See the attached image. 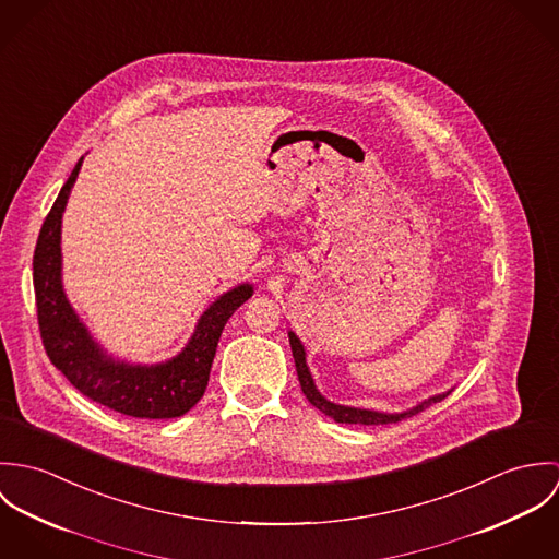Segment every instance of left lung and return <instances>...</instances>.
Masks as SVG:
<instances>
[{"label":"left lung","mask_w":559,"mask_h":559,"mask_svg":"<svg viewBox=\"0 0 559 559\" xmlns=\"http://www.w3.org/2000/svg\"><path fill=\"white\" fill-rule=\"evenodd\" d=\"M288 337H290V348H293V357H295V366H297V377H299V383H301V390H304L306 399L310 400L324 415L333 417L337 424H361V426L396 424V421L404 419V417L417 415L419 411L428 408L435 402H441V400L450 394V392H445V394L424 400V402H419L417 406H413V408H408L404 413H381V411H370V408H355V406L333 404V402H329L324 396H320V392L317 390V385H314V379H312L310 368L306 364V350H304L301 340L293 331H288Z\"/></svg>","instance_id":"8db88e82"}]
</instances>
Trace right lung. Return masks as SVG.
<instances>
[{"mask_svg": "<svg viewBox=\"0 0 559 559\" xmlns=\"http://www.w3.org/2000/svg\"><path fill=\"white\" fill-rule=\"evenodd\" d=\"M81 160L45 217L34 249V295L43 346L51 364L85 399L131 417H180L204 396L222 331L253 288L240 284L224 293L200 317L187 346L165 364L131 366L109 357L78 319L62 288V213Z\"/></svg>", "mask_w": 559, "mask_h": 559, "instance_id": "add662e5", "label": "right lung"}]
</instances>
